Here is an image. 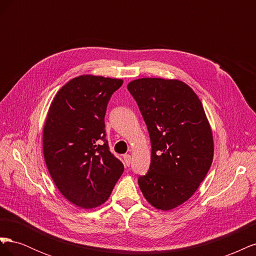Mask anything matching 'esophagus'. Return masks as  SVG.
Here are the masks:
<instances>
[{
	"instance_id": "obj_1",
	"label": "esophagus",
	"mask_w": 256,
	"mask_h": 256,
	"mask_svg": "<svg viewBox=\"0 0 256 256\" xmlns=\"http://www.w3.org/2000/svg\"><path fill=\"white\" fill-rule=\"evenodd\" d=\"M124 161H125V166H129L131 164V156H130V154H125V156H124Z\"/></svg>"
}]
</instances>
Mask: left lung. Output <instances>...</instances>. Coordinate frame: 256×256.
<instances>
[{"instance_id": "1", "label": "left lung", "mask_w": 256, "mask_h": 256, "mask_svg": "<svg viewBox=\"0 0 256 256\" xmlns=\"http://www.w3.org/2000/svg\"><path fill=\"white\" fill-rule=\"evenodd\" d=\"M127 88L140 108L152 143L150 166L138 177V187L152 206L171 210L194 194L210 168V124L194 90L180 80L141 78Z\"/></svg>"}]
</instances>
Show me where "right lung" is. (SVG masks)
<instances>
[{
  "mask_svg": "<svg viewBox=\"0 0 256 256\" xmlns=\"http://www.w3.org/2000/svg\"><path fill=\"white\" fill-rule=\"evenodd\" d=\"M122 84L102 76H76L56 92L46 118V166L64 198L83 209L104 204L124 172L104 129L108 102Z\"/></svg>",
  "mask_w": 256,
  "mask_h": 256,
  "instance_id": "1",
  "label": "right lung"
}]
</instances>
